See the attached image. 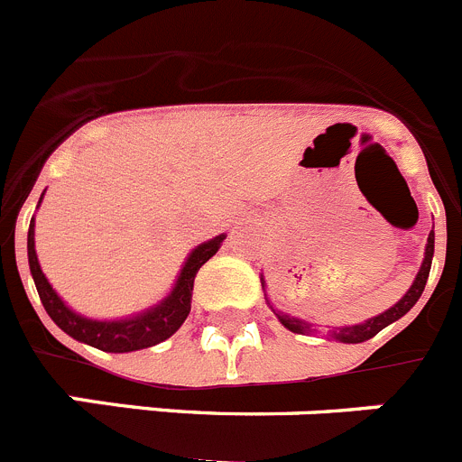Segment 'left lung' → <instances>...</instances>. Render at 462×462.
Segmentation results:
<instances>
[{
	"mask_svg": "<svg viewBox=\"0 0 462 462\" xmlns=\"http://www.w3.org/2000/svg\"><path fill=\"white\" fill-rule=\"evenodd\" d=\"M433 253H435V232L430 230V235H428V244H426V253H423V262L421 267H419L417 276H414V282L410 285V290H407L405 294H402L401 299H398L396 303H393L392 309H386L384 313L375 315V318H368L364 319V322L359 324H345V327H329V331H327V338L331 340H338V343H364V340L373 338L375 334H380L384 327H389L392 322H396V319H401L402 315L407 313V310L412 309L414 303L419 301V297H421L423 288H426V281H428V273H430V264H433ZM262 281V290H264V278L260 276ZM267 292V290H264ZM267 297V294H264ZM269 309L273 310V315L278 318V322L285 327V329H290L292 334H315V324L306 322V319H299L294 318V315H288L282 313V310L273 309L272 301L267 299Z\"/></svg>",
	"mask_w": 462,
	"mask_h": 462,
	"instance_id": "8db88e82",
	"label": "left lung"
}]
</instances>
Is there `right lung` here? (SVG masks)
<instances>
[{"label": "right lung", "mask_w": 462, "mask_h": 462, "mask_svg": "<svg viewBox=\"0 0 462 462\" xmlns=\"http://www.w3.org/2000/svg\"><path fill=\"white\" fill-rule=\"evenodd\" d=\"M45 195V190H43ZM41 195V200H43ZM39 200V205H41ZM227 235H218L214 239L205 241L200 246H195L186 257L184 267H181L180 276L174 281L172 290L168 297L161 299L159 303H153L149 309L133 313L128 318L119 319H94L87 315L76 313L69 303L57 294V290L50 285L45 278L43 269L39 264V255H36L34 246V218L29 223L27 232V257H29V272L34 278V285L39 290L41 303H43L45 313L52 318V322L60 327L64 334L70 338L80 340V343L91 345L97 350L103 352H135L152 347V345L163 343L165 338L180 329L184 319L190 313V297H193V281L195 273L200 272L209 257H214L221 248L223 239Z\"/></svg>", "instance_id": "add662e5"}]
</instances>
